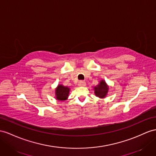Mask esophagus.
Instances as JSON below:
<instances>
[{
    "mask_svg": "<svg viewBox=\"0 0 156 156\" xmlns=\"http://www.w3.org/2000/svg\"><path fill=\"white\" fill-rule=\"evenodd\" d=\"M86 85V83L85 81H80L78 82V86H85Z\"/></svg>",
    "mask_w": 156,
    "mask_h": 156,
    "instance_id": "34e87169",
    "label": "esophagus"
}]
</instances>
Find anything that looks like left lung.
<instances>
[{"label":"left lung","instance_id":"left-lung-1","mask_svg":"<svg viewBox=\"0 0 156 156\" xmlns=\"http://www.w3.org/2000/svg\"><path fill=\"white\" fill-rule=\"evenodd\" d=\"M94 93L97 97L99 98H104L106 97L109 91V86H107L105 81L101 80L99 82V84L94 87Z\"/></svg>","mask_w":156,"mask_h":156}]
</instances>
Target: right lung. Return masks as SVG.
<instances>
[{"label":"right lung","instance_id":"right-lung-1","mask_svg":"<svg viewBox=\"0 0 156 156\" xmlns=\"http://www.w3.org/2000/svg\"><path fill=\"white\" fill-rule=\"evenodd\" d=\"M70 88L66 86L62 85H58L57 88L55 89V95L56 99L60 101L66 100L69 97Z\"/></svg>","mask_w":156,"mask_h":156}]
</instances>
